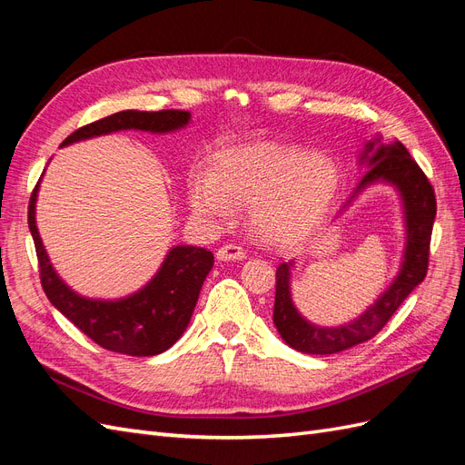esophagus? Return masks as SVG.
I'll use <instances>...</instances> for the list:
<instances>
[{
    "label": "esophagus",
    "instance_id": "1",
    "mask_svg": "<svg viewBox=\"0 0 465 465\" xmlns=\"http://www.w3.org/2000/svg\"><path fill=\"white\" fill-rule=\"evenodd\" d=\"M216 257H218V261H243L245 259V252H243V247L235 245V243H230V245L220 247Z\"/></svg>",
    "mask_w": 465,
    "mask_h": 465
}]
</instances>
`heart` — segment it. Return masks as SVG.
<instances>
[{
    "instance_id": "obj_1",
    "label": "heart",
    "mask_w": 465,
    "mask_h": 465,
    "mask_svg": "<svg viewBox=\"0 0 465 465\" xmlns=\"http://www.w3.org/2000/svg\"><path fill=\"white\" fill-rule=\"evenodd\" d=\"M340 188L338 164L326 154L279 145L225 151L212 174L190 181L188 200L200 216L223 218L230 204L252 206L255 232L289 243L326 216Z\"/></svg>"
}]
</instances>
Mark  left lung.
<instances>
[{"label":"left lung","mask_w":465,"mask_h":465,"mask_svg":"<svg viewBox=\"0 0 465 465\" xmlns=\"http://www.w3.org/2000/svg\"><path fill=\"white\" fill-rule=\"evenodd\" d=\"M360 166L365 173L346 204L340 208L336 218L353 204V200L363 190L375 184H389L395 188L401 200L404 225V247L399 271L395 279L389 282V287L360 316L346 324L318 326L306 320L294 306L291 281L296 261L291 259L289 263H281L277 269L272 322H275L281 338L296 351L330 355L371 340L389 322V318L395 314L402 301L426 277L428 247H430L436 218V196L430 183L401 141L395 139L383 143V137L379 134L363 145V151L360 153Z\"/></svg>","instance_id":"left-lung-1"}]
</instances>
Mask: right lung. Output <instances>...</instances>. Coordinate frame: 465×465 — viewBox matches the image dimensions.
<instances>
[{
  "mask_svg": "<svg viewBox=\"0 0 465 465\" xmlns=\"http://www.w3.org/2000/svg\"><path fill=\"white\" fill-rule=\"evenodd\" d=\"M190 122L193 117L188 112L125 110L76 129L63 141L61 147L125 129L159 135L174 134ZM39 186L41 181L35 186L29 202V230L37 249L41 284L46 299L104 350L135 357L157 355L169 350L184 334L193 318L202 284L213 267V255L194 245H173L145 287L114 301L88 299L63 281L43 245L37 228Z\"/></svg>",
  "mask_w": 465,
  "mask_h": 465,
  "instance_id": "1",
  "label": "right lung"
}]
</instances>
